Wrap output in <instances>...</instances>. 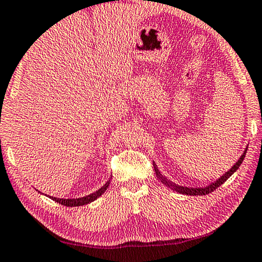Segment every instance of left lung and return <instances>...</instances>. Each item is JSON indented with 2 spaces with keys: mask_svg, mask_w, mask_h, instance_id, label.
<instances>
[{
  "mask_svg": "<svg viewBox=\"0 0 262 262\" xmlns=\"http://www.w3.org/2000/svg\"><path fill=\"white\" fill-rule=\"evenodd\" d=\"M247 152V147L245 148V151L242 154V157L239 158V160L235 162V164L231 167V168L226 171L225 174H223L220 179H217L215 182L210 183L209 186L207 187H199V188H190V187H183V186H179L177 183H173L171 181H169L168 179H166L164 175H162L159 169H158V166L156 165V162H153V167H154V170H156V174L158 179L160 180L161 183H164L165 186H167L170 189H173L174 191L180 192V194H183V195H191V196H203V195H208L210 192L216 190L218 187L221 186V184L224 183L226 180H228L231 175H232L235 170L239 168V166L242 165V162L244 160V158H245V154Z\"/></svg>",
  "mask_w": 262,
  "mask_h": 262,
  "instance_id": "left-lung-1",
  "label": "left lung"
}]
</instances>
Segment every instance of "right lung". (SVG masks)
I'll return each instance as SVG.
<instances>
[{
    "label": "right lung",
    "mask_w": 262,
    "mask_h": 262,
    "mask_svg": "<svg viewBox=\"0 0 262 262\" xmlns=\"http://www.w3.org/2000/svg\"><path fill=\"white\" fill-rule=\"evenodd\" d=\"M110 180L111 179H109V181H106L105 184H103L100 189L94 191L93 194H89V195L84 196V197H79V199H58V197H53V196H49V197H50V199H52L53 201H55L57 203L66 205V207H80V205L92 203L93 201L97 200L98 197H100L103 194V192L108 189V187L110 184Z\"/></svg>",
    "instance_id": "obj_1"
}]
</instances>
